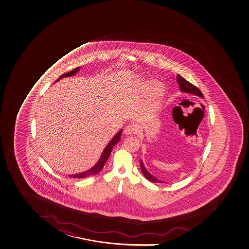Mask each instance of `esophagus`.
<instances>
[{
    "mask_svg": "<svg viewBox=\"0 0 249 249\" xmlns=\"http://www.w3.org/2000/svg\"><path fill=\"white\" fill-rule=\"evenodd\" d=\"M139 131V129L137 127L136 124H129L128 126H126V128L124 130V133L126 135L137 134Z\"/></svg>",
    "mask_w": 249,
    "mask_h": 249,
    "instance_id": "esophagus-1",
    "label": "esophagus"
}]
</instances>
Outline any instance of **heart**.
Instances as JSON below:
<instances>
[{
  "label": "heart",
  "instance_id": "heart-1",
  "mask_svg": "<svg viewBox=\"0 0 249 249\" xmlns=\"http://www.w3.org/2000/svg\"><path fill=\"white\" fill-rule=\"evenodd\" d=\"M143 89L150 91V102L148 103L149 110L154 111L159 105V99L162 93V88L160 84H151L149 83L143 84Z\"/></svg>",
  "mask_w": 249,
  "mask_h": 249
}]
</instances>
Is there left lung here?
Listing matches in <instances>:
<instances>
[{"mask_svg":"<svg viewBox=\"0 0 249 249\" xmlns=\"http://www.w3.org/2000/svg\"><path fill=\"white\" fill-rule=\"evenodd\" d=\"M177 83L179 84V88L181 89L182 92H189L191 94H195V95L199 96L203 98L204 95L202 93L201 91L198 89L197 87L195 86L194 84H190V82H188L187 80H185L183 77L178 74L177 75ZM141 170L142 171L143 175L145 176V178L150 180L151 182H155V183H162L161 180L157 179L156 177H154L153 176H151V174L149 173L148 171H146L145 166L143 165L142 160H141Z\"/></svg>","mask_w":249,"mask_h":249,"instance_id":"1","label":"left lung"}]
</instances>
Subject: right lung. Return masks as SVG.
I'll list each match as a JSON object with an SVG mask.
<instances>
[{
  "label": "right lung",
  "instance_id": "obj_1",
  "mask_svg": "<svg viewBox=\"0 0 249 249\" xmlns=\"http://www.w3.org/2000/svg\"><path fill=\"white\" fill-rule=\"evenodd\" d=\"M78 70H79V67L76 68V69L72 70V71H70L69 73L62 74V75L58 78V80H59L60 78H64V77H70V76L75 74V73L78 72ZM58 80H57V81H58ZM121 135H122V131H118V133H117V135L112 138L111 142H109L108 144H107V145L104 151H103V153H102L100 160H98V163H97L93 167L91 168L89 171H84V172H82V173L75 174V175H70L69 176H70V178H84V177H87V176H92V175H96V174L98 173V172L103 169V167H104V164L106 162L107 160L108 159L109 156H110L111 151H112V149L113 148L114 145L120 141Z\"/></svg>",
  "mask_w": 249,
  "mask_h": 249
}]
</instances>
